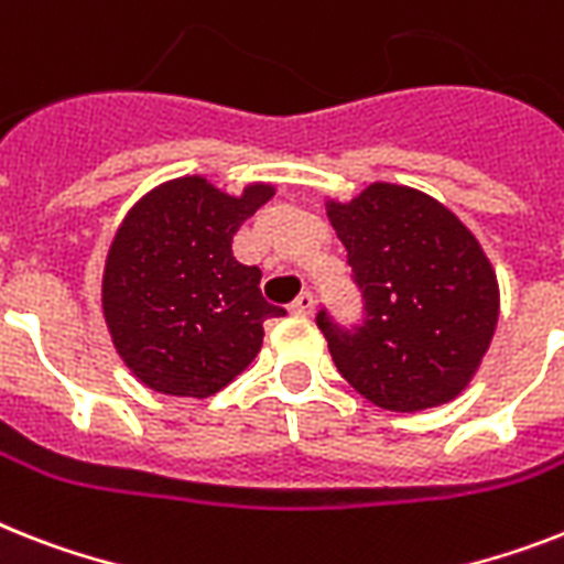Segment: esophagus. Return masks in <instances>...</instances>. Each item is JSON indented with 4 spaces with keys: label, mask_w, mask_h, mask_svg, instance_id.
I'll use <instances>...</instances> for the list:
<instances>
[{
    "label": "esophagus",
    "mask_w": 564,
    "mask_h": 564,
    "mask_svg": "<svg viewBox=\"0 0 564 564\" xmlns=\"http://www.w3.org/2000/svg\"><path fill=\"white\" fill-rule=\"evenodd\" d=\"M313 310H315L313 292H301V295H297L290 306V313L297 315V318H310V315H313Z\"/></svg>",
    "instance_id": "1"
}]
</instances>
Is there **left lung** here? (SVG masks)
Returning <instances> with one entry per match:
<instances>
[{
	"instance_id": "8db88e82",
	"label": "left lung",
	"mask_w": 564,
	"mask_h": 564,
	"mask_svg": "<svg viewBox=\"0 0 564 564\" xmlns=\"http://www.w3.org/2000/svg\"><path fill=\"white\" fill-rule=\"evenodd\" d=\"M329 226L365 297V324L318 313L338 373L386 411L437 409L478 373L498 324V278L475 235L434 196L370 182L327 199Z\"/></svg>"
}]
</instances>
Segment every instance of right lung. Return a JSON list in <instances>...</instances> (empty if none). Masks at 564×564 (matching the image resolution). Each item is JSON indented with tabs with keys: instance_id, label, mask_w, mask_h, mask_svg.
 Wrapping results in <instances>:
<instances>
[{
	"instance_id": "right-lung-1",
	"label": "right lung",
	"mask_w": 564,
	"mask_h": 564,
	"mask_svg": "<svg viewBox=\"0 0 564 564\" xmlns=\"http://www.w3.org/2000/svg\"><path fill=\"white\" fill-rule=\"evenodd\" d=\"M272 196V182L226 194L194 173L155 185L127 210L109 242L100 306L141 386L205 400L260 354L263 322L283 310L260 295V269L240 263L231 240Z\"/></svg>"
}]
</instances>
